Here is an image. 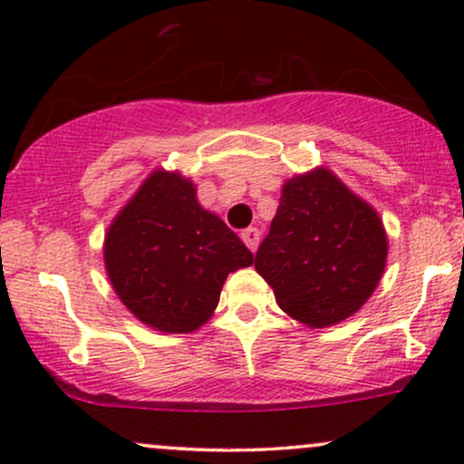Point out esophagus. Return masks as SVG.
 Listing matches in <instances>:
<instances>
[{"label":"esophagus","mask_w":464,"mask_h":464,"mask_svg":"<svg viewBox=\"0 0 464 464\" xmlns=\"http://www.w3.org/2000/svg\"><path fill=\"white\" fill-rule=\"evenodd\" d=\"M259 236H262V233H259V228H255V227H248V228H244V231H242L244 244H246V246H248L250 250L257 248Z\"/></svg>","instance_id":"esophagus-1"}]
</instances>
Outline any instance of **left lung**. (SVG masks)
<instances>
[{
	"label": "left lung",
	"mask_w": 464,
	"mask_h": 464,
	"mask_svg": "<svg viewBox=\"0 0 464 464\" xmlns=\"http://www.w3.org/2000/svg\"><path fill=\"white\" fill-rule=\"evenodd\" d=\"M388 242L380 216L327 169L287 180L255 268L285 314L329 327L364 305L380 284Z\"/></svg>",
	"instance_id": "1"
}]
</instances>
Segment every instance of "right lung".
<instances>
[{"instance_id":"add662e5","label":"right lung","mask_w":464,"mask_h":464,"mask_svg":"<svg viewBox=\"0 0 464 464\" xmlns=\"http://www.w3.org/2000/svg\"><path fill=\"white\" fill-rule=\"evenodd\" d=\"M104 264L140 321L188 334L211 316L228 273L253 264V253L202 209L189 180L159 169L111 225Z\"/></svg>"}]
</instances>
